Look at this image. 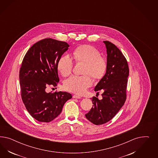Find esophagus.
Listing matches in <instances>:
<instances>
[{"label":"esophagus","instance_id":"34e87169","mask_svg":"<svg viewBox=\"0 0 158 158\" xmlns=\"http://www.w3.org/2000/svg\"><path fill=\"white\" fill-rule=\"evenodd\" d=\"M73 98H77V99H80V98H81V97L80 96H77V95H73Z\"/></svg>","mask_w":158,"mask_h":158}]
</instances>
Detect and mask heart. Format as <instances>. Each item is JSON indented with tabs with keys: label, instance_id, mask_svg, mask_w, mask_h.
I'll use <instances>...</instances> for the list:
<instances>
[{
	"label": "heart",
	"instance_id": "heart-1",
	"mask_svg": "<svg viewBox=\"0 0 158 158\" xmlns=\"http://www.w3.org/2000/svg\"><path fill=\"white\" fill-rule=\"evenodd\" d=\"M72 54L77 62H85L83 72L85 75H72L65 81L64 87L68 91L83 94L93 85L91 76L94 79H100L104 75L107 62L105 58L101 56L100 52L90 45L77 47ZM73 67V60L68 54L62 55L58 61V69L64 77L72 72Z\"/></svg>",
	"mask_w": 158,
	"mask_h": 158
}]
</instances>
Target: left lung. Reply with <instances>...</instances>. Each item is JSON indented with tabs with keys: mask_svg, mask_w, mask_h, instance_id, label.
Masks as SVG:
<instances>
[{
	"mask_svg": "<svg viewBox=\"0 0 158 158\" xmlns=\"http://www.w3.org/2000/svg\"><path fill=\"white\" fill-rule=\"evenodd\" d=\"M107 53V68L105 75L94 90L103 91L102 99L93 97V107L86 118L92 123L104 124L112 119L124 105L126 100L129 65L126 58L114 44L104 41Z\"/></svg>",
	"mask_w": 158,
	"mask_h": 158,
	"instance_id": "left-lung-1",
	"label": "left lung"
}]
</instances>
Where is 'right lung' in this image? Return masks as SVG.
<instances>
[{
	"label": "right lung",
	"mask_w": 158,
	"mask_h": 158,
	"mask_svg": "<svg viewBox=\"0 0 158 158\" xmlns=\"http://www.w3.org/2000/svg\"><path fill=\"white\" fill-rule=\"evenodd\" d=\"M69 47L65 42L44 39L35 43L24 56L19 74L21 98L30 115L39 122L52 121L72 98L67 92L46 91L48 86L57 85L58 61Z\"/></svg>",
	"instance_id": "1"
}]
</instances>
